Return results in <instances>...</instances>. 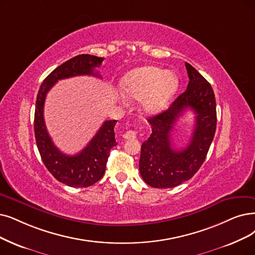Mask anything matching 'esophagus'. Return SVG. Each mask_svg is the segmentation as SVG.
I'll list each match as a JSON object with an SVG mask.
<instances>
[{
    "label": "esophagus",
    "mask_w": 255,
    "mask_h": 255,
    "mask_svg": "<svg viewBox=\"0 0 255 255\" xmlns=\"http://www.w3.org/2000/svg\"><path fill=\"white\" fill-rule=\"evenodd\" d=\"M122 137H124L127 140H128V139H135L137 137V134H136L135 130H128V131H126L124 135H122Z\"/></svg>",
    "instance_id": "34e87169"
}]
</instances>
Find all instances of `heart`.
<instances>
[{
  "label": "heart",
  "mask_w": 255,
  "mask_h": 255,
  "mask_svg": "<svg viewBox=\"0 0 255 255\" xmlns=\"http://www.w3.org/2000/svg\"><path fill=\"white\" fill-rule=\"evenodd\" d=\"M178 88L172 72L147 66L131 70L121 80V90L128 98L141 100L146 114H156L165 108Z\"/></svg>",
  "instance_id": "b5f03b06"
}]
</instances>
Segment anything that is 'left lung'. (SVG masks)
Wrapping results in <instances>:
<instances>
[{"mask_svg": "<svg viewBox=\"0 0 255 255\" xmlns=\"http://www.w3.org/2000/svg\"><path fill=\"white\" fill-rule=\"evenodd\" d=\"M189 83L184 93L170 107L147 121L151 134L141 145L139 170L146 184L171 188L188 181L205 161L217 128V107L208 81L185 63ZM190 108L196 114L195 128L188 146L177 151L171 146L170 133L182 112Z\"/></svg>", "mask_w": 255, "mask_h": 255, "instance_id": "8db88e82", "label": "left lung"}]
</instances>
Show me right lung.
I'll list each match as a JSON object with an SVG mask.
<instances>
[{
  "label": "right lung",
  "mask_w": 255,
  "mask_h": 255,
  "mask_svg": "<svg viewBox=\"0 0 255 255\" xmlns=\"http://www.w3.org/2000/svg\"><path fill=\"white\" fill-rule=\"evenodd\" d=\"M104 59V57L81 54L67 60L45 78L37 93L34 134L39 155L51 175L71 187H89L104 177L110 150L117 144L114 131L117 120L105 121L83 150L74 156L66 155L54 145L46 128L44 120L46 95L60 79L79 75L100 77L98 72H95V68H99Z\"/></svg>",
  "instance_id": "obj_1"
}]
</instances>
